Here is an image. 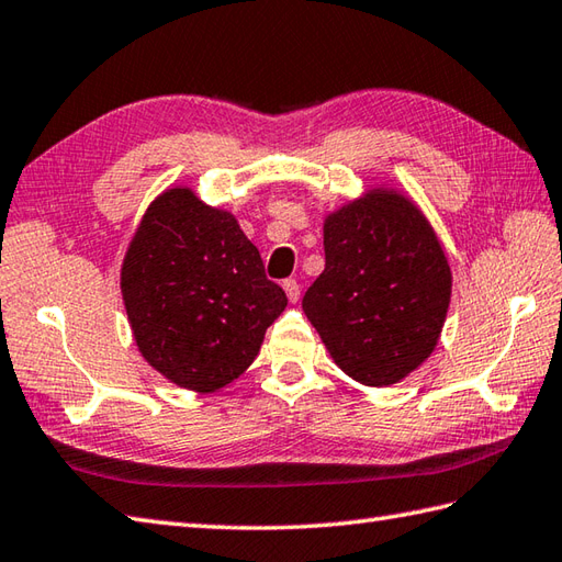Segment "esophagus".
Instances as JSON below:
<instances>
[{"instance_id": "1", "label": "esophagus", "mask_w": 562, "mask_h": 562, "mask_svg": "<svg viewBox=\"0 0 562 562\" xmlns=\"http://www.w3.org/2000/svg\"><path fill=\"white\" fill-rule=\"evenodd\" d=\"M282 288H284V292H288V300H290L292 304L300 302V294H302L300 282H296V280H284Z\"/></svg>"}]
</instances>
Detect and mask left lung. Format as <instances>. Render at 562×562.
<instances>
[{"instance_id": "1", "label": "left lung", "mask_w": 562, "mask_h": 562, "mask_svg": "<svg viewBox=\"0 0 562 562\" xmlns=\"http://www.w3.org/2000/svg\"><path fill=\"white\" fill-rule=\"evenodd\" d=\"M326 268L302 308L333 362L364 386L415 372L439 340L451 268L432 226L398 190L374 188L324 222Z\"/></svg>"}]
</instances>
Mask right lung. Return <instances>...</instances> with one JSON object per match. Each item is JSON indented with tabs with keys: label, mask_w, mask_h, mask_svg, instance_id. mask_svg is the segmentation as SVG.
I'll list each match as a JSON object with an SVG mask.
<instances>
[{
	"label": "right lung",
	"mask_w": 562,
	"mask_h": 562,
	"mask_svg": "<svg viewBox=\"0 0 562 562\" xmlns=\"http://www.w3.org/2000/svg\"><path fill=\"white\" fill-rule=\"evenodd\" d=\"M121 290L142 357L198 393L244 374L288 306L234 214L205 205L190 188L166 190L147 207Z\"/></svg>",
	"instance_id": "add662e5"
}]
</instances>
